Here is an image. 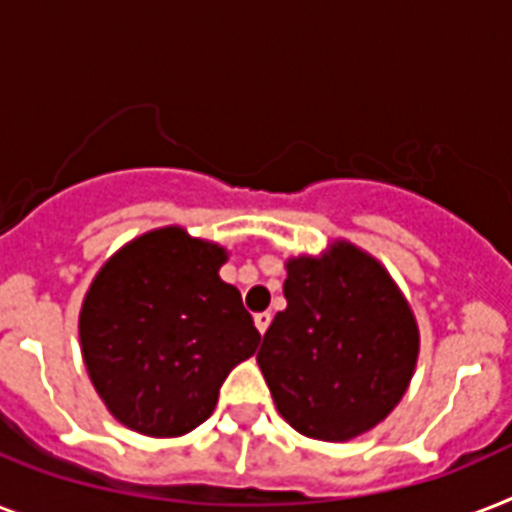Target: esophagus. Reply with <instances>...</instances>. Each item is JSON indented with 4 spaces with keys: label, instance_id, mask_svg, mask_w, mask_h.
<instances>
[{
    "label": "esophagus",
    "instance_id": "1",
    "mask_svg": "<svg viewBox=\"0 0 512 512\" xmlns=\"http://www.w3.org/2000/svg\"><path fill=\"white\" fill-rule=\"evenodd\" d=\"M255 326H257V331H260V334H265V331H268V326H270V313H255Z\"/></svg>",
    "mask_w": 512,
    "mask_h": 512
}]
</instances>
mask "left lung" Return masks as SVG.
Returning a JSON list of instances; mask_svg holds the SVG:
<instances>
[{
    "label": "left lung",
    "instance_id": "1",
    "mask_svg": "<svg viewBox=\"0 0 512 512\" xmlns=\"http://www.w3.org/2000/svg\"><path fill=\"white\" fill-rule=\"evenodd\" d=\"M286 310L257 352L278 413L299 434L347 442L402 400L418 323L386 268L350 242L286 263Z\"/></svg>",
    "mask_w": 512,
    "mask_h": 512
}]
</instances>
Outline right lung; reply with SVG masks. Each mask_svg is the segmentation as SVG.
<instances>
[{
  "mask_svg": "<svg viewBox=\"0 0 512 512\" xmlns=\"http://www.w3.org/2000/svg\"><path fill=\"white\" fill-rule=\"evenodd\" d=\"M226 249L184 228L149 231L115 252L81 307L91 384L123 426L181 436L205 423L260 334L239 289L220 281Z\"/></svg>",
  "mask_w": 512,
  "mask_h": 512,
  "instance_id": "add662e5",
  "label": "right lung"
}]
</instances>
